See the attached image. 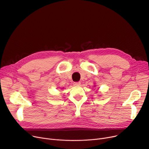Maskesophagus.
<instances>
[{"label":"esophagus","instance_id":"obj_1","mask_svg":"<svg viewBox=\"0 0 149 149\" xmlns=\"http://www.w3.org/2000/svg\"><path fill=\"white\" fill-rule=\"evenodd\" d=\"M74 86H79L80 85V81H76V82H74Z\"/></svg>","mask_w":149,"mask_h":149}]
</instances>
